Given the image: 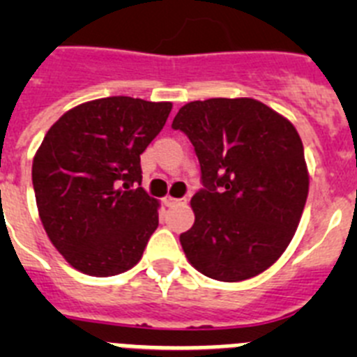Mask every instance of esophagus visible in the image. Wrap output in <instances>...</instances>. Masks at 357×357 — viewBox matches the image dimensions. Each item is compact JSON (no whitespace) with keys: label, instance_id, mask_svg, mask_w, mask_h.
Listing matches in <instances>:
<instances>
[{"label":"esophagus","instance_id":"34e87169","mask_svg":"<svg viewBox=\"0 0 357 357\" xmlns=\"http://www.w3.org/2000/svg\"><path fill=\"white\" fill-rule=\"evenodd\" d=\"M182 202L184 200H181V198H173V197H164V206L166 207H175V206H178V204H182Z\"/></svg>","mask_w":357,"mask_h":357}]
</instances>
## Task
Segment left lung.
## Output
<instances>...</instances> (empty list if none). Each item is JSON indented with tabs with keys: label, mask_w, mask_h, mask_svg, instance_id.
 Here are the masks:
<instances>
[{
	"label": "left lung",
	"mask_w": 357,
	"mask_h": 357,
	"mask_svg": "<svg viewBox=\"0 0 357 357\" xmlns=\"http://www.w3.org/2000/svg\"><path fill=\"white\" fill-rule=\"evenodd\" d=\"M193 143L200 189L193 227L181 234L188 261L223 282L259 275L284 254L309 193L293 123L254 98L189 102L172 125Z\"/></svg>",
	"instance_id": "left-lung-1"
}]
</instances>
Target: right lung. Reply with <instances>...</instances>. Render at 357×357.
I'll return each instance as SVG.
<instances>
[{
  "label": "right lung",
  "instance_id": "1",
  "mask_svg": "<svg viewBox=\"0 0 357 357\" xmlns=\"http://www.w3.org/2000/svg\"><path fill=\"white\" fill-rule=\"evenodd\" d=\"M172 102L110 96L73 107L52 125L31 164L44 230L75 270L93 277L139 263L159 225V202L141 185V153Z\"/></svg>",
  "mask_w": 357,
  "mask_h": 357
}]
</instances>
